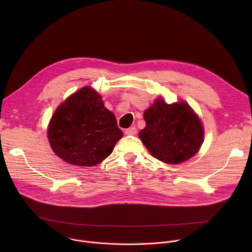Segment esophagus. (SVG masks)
<instances>
[{
  "mask_svg": "<svg viewBox=\"0 0 252 252\" xmlns=\"http://www.w3.org/2000/svg\"><path fill=\"white\" fill-rule=\"evenodd\" d=\"M126 135H136L137 134V129L136 127H130L125 130Z\"/></svg>",
  "mask_w": 252,
  "mask_h": 252,
  "instance_id": "obj_1",
  "label": "esophagus"
}]
</instances>
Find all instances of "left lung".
<instances>
[{
  "mask_svg": "<svg viewBox=\"0 0 252 252\" xmlns=\"http://www.w3.org/2000/svg\"><path fill=\"white\" fill-rule=\"evenodd\" d=\"M144 116L146 125L139 137L154 158L180 164L199 151L203 125L185 102L168 105L160 98L144 111Z\"/></svg>",
  "mask_w": 252,
  "mask_h": 252,
  "instance_id": "obj_1",
  "label": "left lung"
}]
</instances>
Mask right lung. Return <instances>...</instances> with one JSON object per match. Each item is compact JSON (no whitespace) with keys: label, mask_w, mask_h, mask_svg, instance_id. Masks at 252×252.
<instances>
[{"label":"right lung","mask_w":252,"mask_h":252,"mask_svg":"<svg viewBox=\"0 0 252 252\" xmlns=\"http://www.w3.org/2000/svg\"><path fill=\"white\" fill-rule=\"evenodd\" d=\"M47 135L52 150L61 159L91 167L111 154L123 133L102 97L94 89L83 87L55 110Z\"/></svg>","instance_id":"right-lung-1"}]
</instances>
